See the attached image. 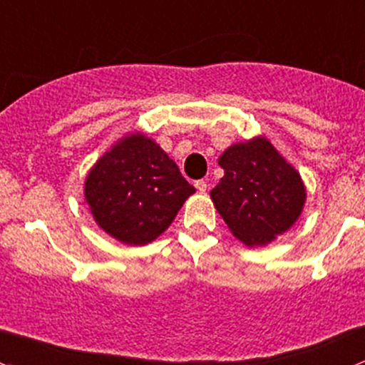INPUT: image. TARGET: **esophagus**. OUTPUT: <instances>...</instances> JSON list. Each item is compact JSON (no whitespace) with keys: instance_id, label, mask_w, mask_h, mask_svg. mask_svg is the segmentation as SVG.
<instances>
[{"instance_id":"34e87169","label":"esophagus","mask_w":365,"mask_h":365,"mask_svg":"<svg viewBox=\"0 0 365 365\" xmlns=\"http://www.w3.org/2000/svg\"><path fill=\"white\" fill-rule=\"evenodd\" d=\"M207 181H204V179H200V181H197L195 182V187H197L198 191H200V193H205V191H207Z\"/></svg>"}]
</instances>
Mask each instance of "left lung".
Returning a JSON list of instances; mask_svg holds the SVG:
<instances>
[{
    "label": "left lung",
    "mask_w": 365,
    "mask_h": 365,
    "mask_svg": "<svg viewBox=\"0 0 365 365\" xmlns=\"http://www.w3.org/2000/svg\"><path fill=\"white\" fill-rule=\"evenodd\" d=\"M217 163L225 175L210 198L240 242L265 246L294 227L306 202V186L270 140L255 137L230 145Z\"/></svg>",
    "instance_id": "obj_1"
}]
</instances>
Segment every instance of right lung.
Listing matches in <instances>:
<instances>
[{
    "label": "right lung",
    "mask_w": 365,
    "mask_h": 365,
    "mask_svg": "<svg viewBox=\"0 0 365 365\" xmlns=\"http://www.w3.org/2000/svg\"><path fill=\"white\" fill-rule=\"evenodd\" d=\"M193 193L174 160L138 131L115 142L84 182L96 225L128 246H144L160 237Z\"/></svg>",
    "instance_id": "obj_1"
}]
</instances>
